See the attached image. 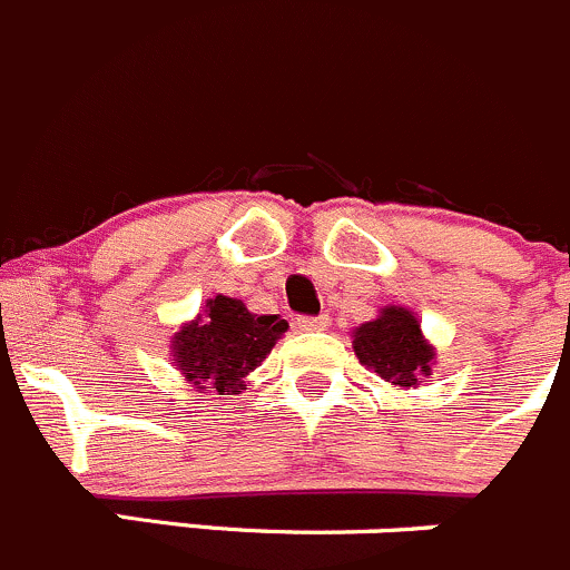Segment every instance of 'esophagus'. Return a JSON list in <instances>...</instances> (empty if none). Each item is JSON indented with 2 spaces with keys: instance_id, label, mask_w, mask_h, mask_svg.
<instances>
[{
  "instance_id": "obj_1",
  "label": "esophagus",
  "mask_w": 570,
  "mask_h": 570,
  "mask_svg": "<svg viewBox=\"0 0 570 570\" xmlns=\"http://www.w3.org/2000/svg\"><path fill=\"white\" fill-rule=\"evenodd\" d=\"M296 326L302 332H324L330 326V315H302Z\"/></svg>"
}]
</instances>
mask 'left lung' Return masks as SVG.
I'll return each mask as SVG.
<instances>
[{
  "mask_svg": "<svg viewBox=\"0 0 570 570\" xmlns=\"http://www.w3.org/2000/svg\"><path fill=\"white\" fill-rule=\"evenodd\" d=\"M352 348L360 363L396 391L419 387L438 363L435 346L421 332V321L402 304L380 307L376 318L352 330Z\"/></svg>",
  "mask_w": 570,
  "mask_h": 570,
  "instance_id": "1",
  "label": "left lung"
}]
</instances>
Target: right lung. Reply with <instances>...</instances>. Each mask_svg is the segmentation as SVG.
I'll return each instance as SVG.
<instances>
[{
	"label": "right lung",
	"mask_w": 570,
	"mask_h": 570,
	"mask_svg": "<svg viewBox=\"0 0 570 570\" xmlns=\"http://www.w3.org/2000/svg\"><path fill=\"white\" fill-rule=\"evenodd\" d=\"M285 332L287 321L279 315H257L240 298L218 293L174 332L171 360L199 393L238 396Z\"/></svg>",
	"instance_id": "add662e5"
}]
</instances>
